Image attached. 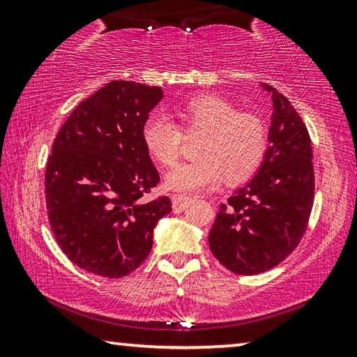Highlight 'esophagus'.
Returning <instances> with one entry per match:
<instances>
[{"instance_id": "obj_1", "label": "esophagus", "mask_w": 357, "mask_h": 357, "mask_svg": "<svg viewBox=\"0 0 357 357\" xmlns=\"http://www.w3.org/2000/svg\"><path fill=\"white\" fill-rule=\"evenodd\" d=\"M172 202H173V206L178 208V206H183L187 202H190V197L189 195H172Z\"/></svg>"}]
</instances>
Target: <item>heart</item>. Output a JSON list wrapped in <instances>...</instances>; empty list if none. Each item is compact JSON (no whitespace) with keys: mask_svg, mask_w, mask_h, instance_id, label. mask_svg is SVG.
<instances>
[{"mask_svg":"<svg viewBox=\"0 0 357 357\" xmlns=\"http://www.w3.org/2000/svg\"><path fill=\"white\" fill-rule=\"evenodd\" d=\"M185 134H202L198 159L183 162L167 173L165 187L174 192L213 189L225 178L228 184L244 183L261 167L268 151V128L252 112H238L231 102L214 94H200L174 107ZM148 154L162 165L179 157L181 132L165 114L154 113L142 128Z\"/></svg>","mask_w":357,"mask_h":357,"instance_id":"heart-1","label":"heart"}]
</instances>
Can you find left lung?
<instances>
[{"mask_svg":"<svg viewBox=\"0 0 357 357\" xmlns=\"http://www.w3.org/2000/svg\"><path fill=\"white\" fill-rule=\"evenodd\" d=\"M273 98L264 160L220 211L209 233L213 255L228 271L255 275L282 263L309 223L315 176L312 142L304 121L285 96L261 84Z\"/></svg>","mask_w":357,"mask_h":357,"instance_id":"left-lung-1","label":"left lung"}]
</instances>
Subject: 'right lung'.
Here are the masks:
<instances>
[{
    "label": "right lung",
    "mask_w": 357,
    "mask_h": 357,
    "mask_svg": "<svg viewBox=\"0 0 357 357\" xmlns=\"http://www.w3.org/2000/svg\"><path fill=\"white\" fill-rule=\"evenodd\" d=\"M164 98L159 86L114 80L78 104L53 142L45 170L48 220L61 250L88 273L119 279L153 249L172 213L168 197L143 200L160 181L142 140Z\"/></svg>",
    "instance_id": "add662e5"
}]
</instances>
